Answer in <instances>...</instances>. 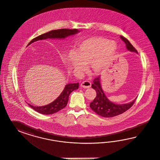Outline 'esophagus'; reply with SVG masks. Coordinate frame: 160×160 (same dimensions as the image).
Listing matches in <instances>:
<instances>
[{
	"label": "esophagus",
	"mask_w": 160,
	"mask_h": 160,
	"mask_svg": "<svg viewBox=\"0 0 160 160\" xmlns=\"http://www.w3.org/2000/svg\"><path fill=\"white\" fill-rule=\"evenodd\" d=\"M91 82L88 81H84L81 83V86L83 87L84 88H90L91 87Z\"/></svg>",
	"instance_id": "34e87169"
}]
</instances>
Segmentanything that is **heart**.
I'll return each mask as SVG.
<instances>
[{
	"instance_id": "heart-1",
	"label": "heart",
	"mask_w": 160,
	"mask_h": 160,
	"mask_svg": "<svg viewBox=\"0 0 160 160\" xmlns=\"http://www.w3.org/2000/svg\"><path fill=\"white\" fill-rule=\"evenodd\" d=\"M117 44L110 39L92 36L83 39L74 52L66 58V63L74 72L80 73L86 69V64L94 73L101 72L107 63L116 53Z\"/></svg>"
}]
</instances>
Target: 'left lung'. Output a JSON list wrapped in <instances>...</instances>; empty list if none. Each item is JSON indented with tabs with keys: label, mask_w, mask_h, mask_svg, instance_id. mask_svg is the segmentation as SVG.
<instances>
[{
	"label": "left lung",
	"mask_w": 160,
	"mask_h": 160,
	"mask_svg": "<svg viewBox=\"0 0 160 160\" xmlns=\"http://www.w3.org/2000/svg\"><path fill=\"white\" fill-rule=\"evenodd\" d=\"M120 38L126 43V48L128 50L138 53L137 50L126 38L122 36ZM92 87L96 90L97 94L94 100L90 102V107L98 115L103 117H112L120 115L128 110L136 102V98L130 103L122 104H117L110 102L102 90L100 76L94 79Z\"/></svg>",
	"instance_id": "left-lung-1"
}]
</instances>
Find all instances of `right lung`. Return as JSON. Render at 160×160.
I'll return each instance as SVG.
<instances>
[{"mask_svg": "<svg viewBox=\"0 0 160 160\" xmlns=\"http://www.w3.org/2000/svg\"><path fill=\"white\" fill-rule=\"evenodd\" d=\"M79 31L78 29H61L53 30L48 33L41 34L33 39L28 46L34 42L40 40L48 39H64L69 36L77 34ZM78 88V82L69 83L64 87L62 92L54 102L44 106L36 107L28 103L29 106L32 108L36 112H38L42 114H52L63 109L68 104V97L70 93L75 90Z\"/></svg>", "mask_w": 160, "mask_h": 160, "instance_id": "add662e5", "label": "right lung"}]
</instances>
